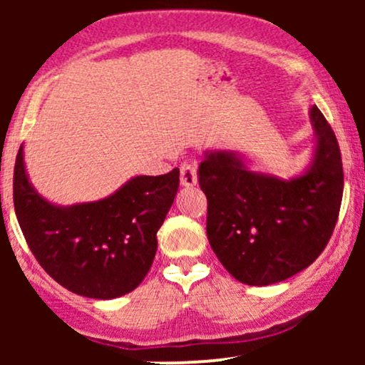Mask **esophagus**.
<instances>
[{
  "instance_id": "1",
  "label": "esophagus",
  "mask_w": 365,
  "mask_h": 365,
  "mask_svg": "<svg viewBox=\"0 0 365 365\" xmlns=\"http://www.w3.org/2000/svg\"><path fill=\"white\" fill-rule=\"evenodd\" d=\"M180 183L183 187H194L197 183V168L194 163H182L180 165Z\"/></svg>"
}]
</instances>
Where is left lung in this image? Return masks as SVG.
<instances>
[{"instance_id":"8db88e82","label":"left lung","mask_w":365,"mask_h":365,"mask_svg":"<svg viewBox=\"0 0 365 365\" xmlns=\"http://www.w3.org/2000/svg\"><path fill=\"white\" fill-rule=\"evenodd\" d=\"M316 150L300 177L247 168L228 150H207L199 185L207 197V240L233 278L266 287L300 273L333 235L343 195L341 153L319 108H311Z\"/></svg>"}]
</instances>
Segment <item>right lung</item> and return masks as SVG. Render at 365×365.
Instances as JSON below:
<instances>
[{
	"instance_id": "right-lung-1",
	"label": "right lung",
	"mask_w": 365,
	"mask_h": 365,
	"mask_svg": "<svg viewBox=\"0 0 365 365\" xmlns=\"http://www.w3.org/2000/svg\"><path fill=\"white\" fill-rule=\"evenodd\" d=\"M180 185V170L135 177L120 190L75 206H54L34 190L20 145L14 171V204L37 262L66 290L110 300L135 290L158 250L156 233Z\"/></svg>"
}]
</instances>
